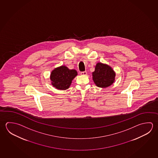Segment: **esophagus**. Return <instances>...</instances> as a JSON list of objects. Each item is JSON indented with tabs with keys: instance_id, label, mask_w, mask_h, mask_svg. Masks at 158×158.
<instances>
[{
	"instance_id": "obj_1",
	"label": "esophagus",
	"mask_w": 158,
	"mask_h": 158,
	"mask_svg": "<svg viewBox=\"0 0 158 158\" xmlns=\"http://www.w3.org/2000/svg\"><path fill=\"white\" fill-rule=\"evenodd\" d=\"M80 74L81 75H85L87 74V72L86 71H85V72H81L80 73Z\"/></svg>"
}]
</instances>
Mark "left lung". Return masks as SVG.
<instances>
[{"instance_id":"obj_1","label":"left lung","mask_w":158,"mask_h":158,"mask_svg":"<svg viewBox=\"0 0 158 158\" xmlns=\"http://www.w3.org/2000/svg\"><path fill=\"white\" fill-rule=\"evenodd\" d=\"M93 73V79L97 86L106 88L111 85L115 79V73L108 65L98 63Z\"/></svg>"}]
</instances>
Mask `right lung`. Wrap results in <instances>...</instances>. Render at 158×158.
I'll return each mask as SVG.
<instances>
[{
    "mask_svg": "<svg viewBox=\"0 0 158 158\" xmlns=\"http://www.w3.org/2000/svg\"><path fill=\"white\" fill-rule=\"evenodd\" d=\"M77 75V72L75 70H70L65 66H61L52 71L50 80L56 88L66 90L69 88L72 81Z\"/></svg>",
    "mask_w": 158,
    "mask_h": 158,
    "instance_id": "obj_1",
    "label": "right lung"
}]
</instances>
